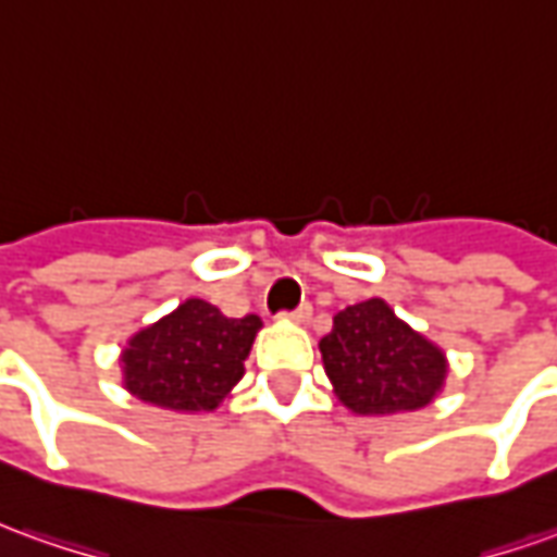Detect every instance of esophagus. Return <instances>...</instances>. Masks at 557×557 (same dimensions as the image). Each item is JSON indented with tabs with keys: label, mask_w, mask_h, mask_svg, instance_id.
Masks as SVG:
<instances>
[{
	"label": "esophagus",
	"mask_w": 557,
	"mask_h": 557,
	"mask_svg": "<svg viewBox=\"0 0 557 557\" xmlns=\"http://www.w3.org/2000/svg\"><path fill=\"white\" fill-rule=\"evenodd\" d=\"M282 318H287V321H297V324H306V321L312 318V306H309V302H302V306H297L294 312H282Z\"/></svg>",
	"instance_id": "esophagus-1"
}]
</instances>
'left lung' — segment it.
<instances>
[{
  "label": "left lung",
  "instance_id": "8db88e82",
  "mask_svg": "<svg viewBox=\"0 0 557 557\" xmlns=\"http://www.w3.org/2000/svg\"><path fill=\"white\" fill-rule=\"evenodd\" d=\"M318 348L336 397L358 416L421 409L443 391L448 373L443 348L400 321L379 297L336 312L333 330Z\"/></svg>",
  "mask_w": 557,
  "mask_h": 557
}]
</instances>
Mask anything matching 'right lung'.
<instances>
[{
  "label": "right lung",
  "mask_w": 557,
  "mask_h": 557,
  "mask_svg": "<svg viewBox=\"0 0 557 557\" xmlns=\"http://www.w3.org/2000/svg\"><path fill=\"white\" fill-rule=\"evenodd\" d=\"M260 327L257 315L227 318L212 302L184 300L126 343L124 388L160 409L212 412L245 373Z\"/></svg>",
  "instance_id": "1"
}]
</instances>
